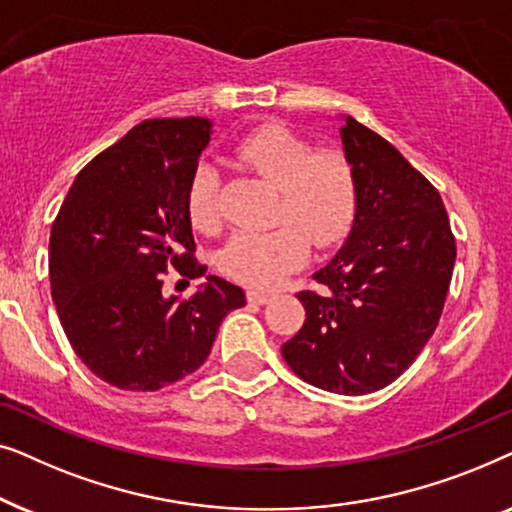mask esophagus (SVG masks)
<instances>
[{
  "label": "esophagus",
  "mask_w": 512,
  "mask_h": 512,
  "mask_svg": "<svg viewBox=\"0 0 512 512\" xmlns=\"http://www.w3.org/2000/svg\"><path fill=\"white\" fill-rule=\"evenodd\" d=\"M270 298H272V291H261V289H251V291H247V300H249V303L263 305V303H268Z\"/></svg>",
  "instance_id": "esophagus-1"
}]
</instances>
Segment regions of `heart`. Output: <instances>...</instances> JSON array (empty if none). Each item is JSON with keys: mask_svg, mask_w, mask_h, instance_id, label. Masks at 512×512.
<instances>
[{"mask_svg": "<svg viewBox=\"0 0 512 512\" xmlns=\"http://www.w3.org/2000/svg\"><path fill=\"white\" fill-rule=\"evenodd\" d=\"M233 156L244 170L279 191L270 230H242L219 251V270L247 286H272L300 268L317 249H331L352 230L359 184L347 153L335 146L314 149L310 139L282 123L258 125L237 139ZM186 214L195 230L216 235L223 226L221 177L198 163L188 179Z\"/></svg>", "mask_w": 512, "mask_h": 512, "instance_id": "1", "label": "heart"}]
</instances>
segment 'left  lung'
Here are the masks:
<instances>
[{
    "label": "left lung",
    "instance_id": "8db88e82",
    "mask_svg": "<svg viewBox=\"0 0 512 512\" xmlns=\"http://www.w3.org/2000/svg\"><path fill=\"white\" fill-rule=\"evenodd\" d=\"M359 184L354 228L300 291L305 324L282 345L300 380L333 394L387 387L436 331L457 258L438 188L396 146L347 118L340 130Z\"/></svg>",
    "mask_w": 512,
    "mask_h": 512
}]
</instances>
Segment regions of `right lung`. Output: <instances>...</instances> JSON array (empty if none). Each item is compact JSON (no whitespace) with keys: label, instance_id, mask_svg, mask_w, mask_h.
I'll list each match as a JSON object with an SVG mask.
<instances>
[{"label":"right lung","instance_id":"right-lung-1","mask_svg":"<svg viewBox=\"0 0 512 512\" xmlns=\"http://www.w3.org/2000/svg\"><path fill=\"white\" fill-rule=\"evenodd\" d=\"M209 121L149 118L83 167L51 228V296L79 359L111 387L158 391L207 361L228 312L244 305L221 277L191 298L163 277L205 275L186 214L188 179Z\"/></svg>","mask_w":512,"mask_h":512}]
</instances>
